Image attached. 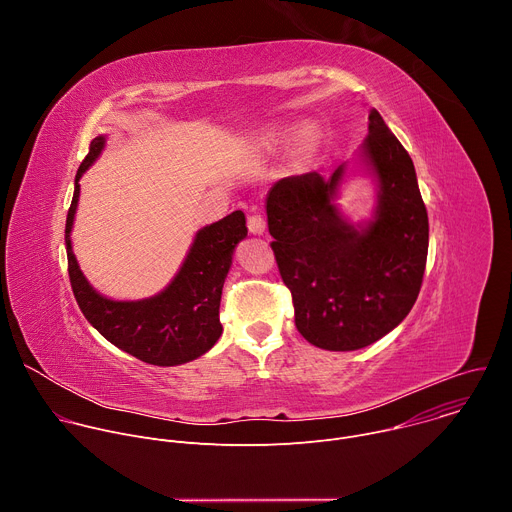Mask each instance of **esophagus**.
I'll return each mask as SVG.
<instances>
[{"label": "esophagus", "instance_id": "1", "mask_svg": "<svg viewBox=\"0 0 512 512\" xmlns=\"http://www.w3.org/2000/svg\"><path fill=\"white\" fill-rule=\"evenodd\" d=\"M247 227H249V233H253V235H263V233H265V229H267L265 216H263V214H259V212L251 214V216L247 218Z\"/></svg>", "mask_w": 512, "mask_h": 512}]
</instances>
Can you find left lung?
<instances>
[{"label": "left lung", "mask_w": 512, "mask_h": 512, "mask_svg": "<svg viewBox=\"0 0 512 512\" xmlns=\"http://www.w3.org/2000/svg\"><path fill=\"white\" fill-rule=\"evenodd\" d=\"M356 162L377 184L369 221H348L336 204L346 164L330 178L289 176L267 192L271 249L294 298L296 326L324 350H358L397 328L425 271L429 223L415 168L377 109Z\"/></svg>", "instance_id": "obj_1"}]
</instances>
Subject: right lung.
<instances>
[{"mask_svg":"<svg viewBox=\"0 0 512 512\" xmlns=\"http://www.w3.org/2000/svg\"><path fill=\"white\" fill-rule=\"evenodd\" d=\"M103 148L105 135H97L77 172L75 194L66 216L64 241L72 294L91 326L123 352L156 367L190 362L208 352L223 334L218 308L233 265V251L247 237L245 214L235 210L221 221L202 227L176 277L160 294L131 302L105 298L83 275L70 241L81 196L79 180Z\"/></svg>","mask_w":512,"mask_h":512,"instance_id":"1","label":"right lung"}]
</instances>
